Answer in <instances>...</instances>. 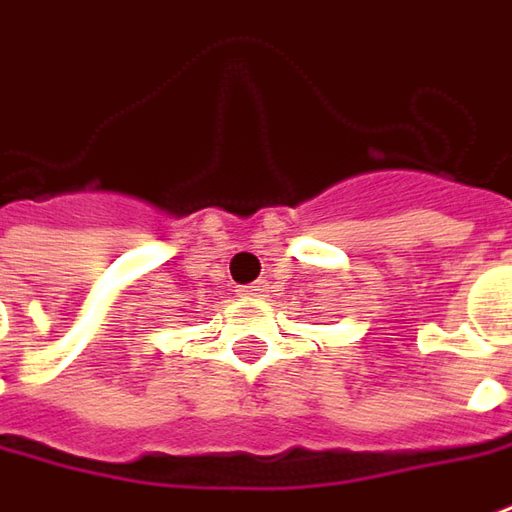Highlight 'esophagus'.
<instances>
[{
    "label": "esophagus",
    "instance_id": "1",
    "mask_svg": "<svg viewBox=\"0 0 512 512\" xmlns=\"http://www.w3.org/2000/svg\"><path fill=\"white\" fill-rule=\"evenodd\" d=\"M267 287H270V284H267L264 279H259V281H253L250 287H245L242 293H245V296H264V293H267Z\"/></svg>",
    "mask_w": 512,
    "mask_h": 512
}]
</instances>
